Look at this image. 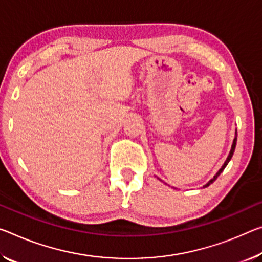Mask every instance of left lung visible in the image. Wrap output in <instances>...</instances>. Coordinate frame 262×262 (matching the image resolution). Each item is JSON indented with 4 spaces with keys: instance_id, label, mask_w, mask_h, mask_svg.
<instances>
[{
    "instance_id": "obj_1",
    "label": "left lung",
    "mask_w": 262,
    "mask_h": 262,
    "mask_svg": "<svg viewBox=\"0 0 262 262\" xmlns=\"http://www.w3.org/2000/svg\"><path fill=\"white\" fill-rule=\"evenodd\" d=\"M235 144H236V132H235V138H234V140H233V143H232V147H231V150H230V154H228V156H227V159H226V161H225V162H224L223 167H222L221 169H219V170H218V172H217V173H215V175L213 176V178H212V180H210L209 182H207V183H206V184H205L204 186H203V188H206V186H209L210 184H212V183H213V182H214L215 180H217V178H218V176H219V175H221V173L223 172V170L226 168V165H227V163H228V162H230V160L232 159V156H233V152H234V149H235ZM159 180H160V178H159ZM160 181H161V180H160Z\"/></svg>"
}]
</instances>
